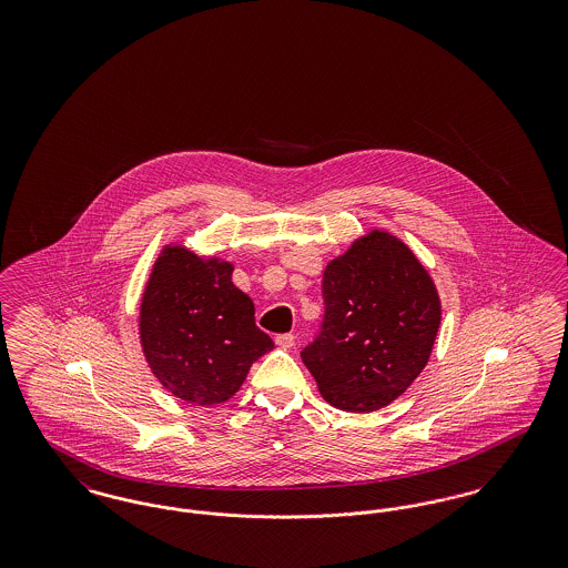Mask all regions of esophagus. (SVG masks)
<instances>
[{
	"instance_id": "34e87169",
	"label": "esophagus",
	"mask_w": 568,
	"mask_h": 568,
	"mask_svg": "<svg viewBox=\"0 0 568 568\" xmlns=\"http://www.w3.org/2000/svg\"><path fill=\"white\" fill-rule=\"evenodd\" d=\"M274 343H276V347H281V349H292V347L296 345V336H294V334H276Z\"/></svg>"
}]
</instances>
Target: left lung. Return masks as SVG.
<instances>
[{
  "label": "left lung",
  "instance_id": "left-lung-1",
  "mask_svg": "<svg viewBox=\"0 0 568 568\" xmlns=\"http://www.w3.org/2000/svg\"><path fill=\"white\" fill-rule=\"evenodd\" d=\"M322 292V332L300 355L325 403L349 413L394 403L433 353V276L403 241L373 230L325 266Z\"/></svg>",
  "mask_w": 568,
  "mask_h": 568
}]
</instances>
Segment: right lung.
Wrapping results in <instances>:
<instances>
[{
    "mask_svg": "<svg viewBox=\"0 0 568 568\" xmlns=\"http://www.w3.org/2000/svg\"><path fill=\"white\" fill-rule=\"evenodd\" d=\"M232 272L230 262L168 244L142 294L140 345L149 368L190 405L230 400L251 364L274 347Z\"/></svg>",
    "mask_w": 568,
    "mask_h": 568,
    "instance_id": "right-lung-1",
    "label": "right lung"
}]
</instances>
